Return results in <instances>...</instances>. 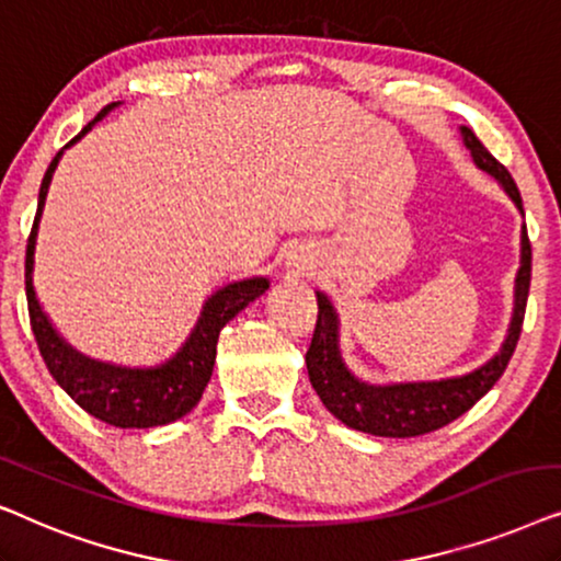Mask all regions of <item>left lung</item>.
Masks as SVG:
<instances>
[{
    "label": "left lung",
    "mask_w": 561,
    "mask_h": 561,
    "mask_svg": "<svg viewBox=\"0 0 561 561\" xmlns=\"http://www.w3.org/2000/svg\"><path fill=\"white\" fill-rule=\"evenodd\" d=\"M461 136H465V144L472 151L477 167L495 176L503 184V190L511 194L513 203L518 205V210L524 213L520 192L513 182L511 171L480 144V138L472 130L461 128ZM528 287H531V241H528V230L524 228V236H520V268L518 276H515L513 320L500 354L492 356L484 367L474 369L472 375L442 379V382L390 387L358 382L343 367L339 354V320H335L333 305L328 302V297L318 293V323L316 331H312L308 354H305L310 382L316 387L318 398L323 400V405L354 431L387 438H410L444 428L446 423L457 421L461 413H467L503 377L515 343L520 339V328H524Z\"/></svg>",
    "instance_id": "8db88e82"
}]
</instances>
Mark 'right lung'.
Returning <instances> with one entry per match:
<instances>
[{
    "instance_id": "1",
    "label": "right lung",
    "mask_w": 561,
    "mask_h": 561,
    "mask_svg": "<svg viewBox=\"0 0 561 561\" xmlns=\"http://www.w3.org/2000/svg\"><path fill=\"white\" fill-rule=\"evenodd\" d=\"M119 102H112L96 115L92 123L84 125V130L77 138H71L66 148L92 130L96 119L107 115L112 107ZM64 151H58L50 161V167L43 176L41 194H37V213L33 220V230L27 238L25 253V293H27V312L33 335L41 348L43 362L58 385L69 392V398L84 408L89 415L100 417V421L115 425V428H153V425L174 423L184 417L190 410L197 405L203 398L207 382H210L215 354H218V335L228 320H233L245 305L256 300L268 289L264 276L256 279H243L236 285L222 287L205 302L203 316L190 333V339L174 358L156 369H125L112 367V364L94 362V358L81 356L73 351L61 335L54 331L46 312L41 310L35 289H33V251L37 236V220H41L43 205H46V194L50 176L58 167Z\"/></svg>"
}]
</instances>
